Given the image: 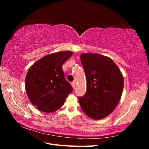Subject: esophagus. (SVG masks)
<instances>
[{
    "instance_id": "34e87169",
    "label": "esophagus",
    "mask_w": 149,
    "mask_h": 149,
    "mask_svg": "<svg viewBox=\"0 0 149 149\" xmlns=\"http://www.w3.org/2000/svg\"><path fill=\"white\" fill-rule=\"evenodd\" d=\"M71 85H72V86H73V88H74L75 86H76V82L73 81V83H71Z\"/></svg>"
}]
</instances>
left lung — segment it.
<instances>
[{
  "label": "left lung",
  "mask_w": 149,
  "mask_h": 149,
  "mask_svg": "<svg viewBox=\"0 0 149 149\" xmlns=\"http://www.w3.org/2000/svg\"><path fill=\"white\" fill-rule=\"evenodd\" d=\"M86 79V93L79 104L90 118L100 120L111 114L118 105L124 88V77L111 58L98 53L81 54Z\"/></svg>",
  "instance_id": "1"
}]
</instances>
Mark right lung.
Listing matches in <instances>:
<instances>
[{"label":"right lung","mask_w":149,"mask_h":149,"mask_svg":"<svg viewBox=\"0 0 149 149\" xmlns=\"http://www.w3.org/2000/svg\"><path fill=\"white\" fill-rule=\"evenodd\" d=\"M73 53L60 51L49 54L29 68L25 90L31 103L39 111L50 113L58 110L73 90L62 68Z\"/></svg>","instance_id":"1"}]
</instances>
